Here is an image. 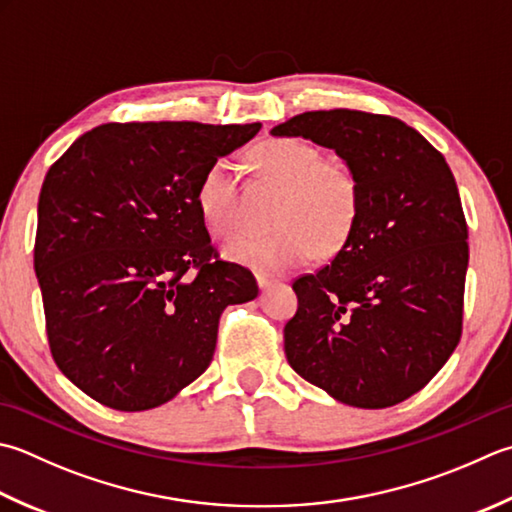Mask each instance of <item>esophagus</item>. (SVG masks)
Masks as SVG:
<instances>
[{
  "label": "esophagus",
  "instance_id": "34e87169",
  "mask_svg": "<svg viewBox=\"0 0 512 512\" xmlns=\"http://www.w3.org/2000/svg\"><path fill=\"white\" fill-rule=\"evenodd\" d=\"M255 279H257V286H259V290H268L270 286H275L277 284V279L275 277H268V275H255Z\"/></svg>",
  "mask_w": 512,
  "mask_h": 512
}]
</instances>
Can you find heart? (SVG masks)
Listing matches in <instances>:
<instances>
[{"mask_svg": "<svg viewBox=\"0 0 512 512\" xmlns=\"http://www.w3.org/2000/svg\"><path fill=\"white\" fill-rule=\"evenodd\" d=\"M253 164L282 188L268 235H244L226 253L239 264L266 273H282L317 253L339 248L355 224L359 190L346 164L322 159L315 146L293 137H277L253 148ZM197 206L215 237H230L244 226L237 166L222 157L208 166L197 188Z\"/></svg>", "mask_w": 512, "mask_h": 512, "instance_id": "b5f03b06", "label": "heart"}]
</instances>
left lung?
Here are the masks:
<instances>
[{"mask_svg":"<svg viewBox=\"0 0 512 512\" xmlns=\"http://www.w3.org/2000/svg\"><path fill=\"white\" fill-rule=\"evenodd\" d=\"M270 135L333 150L359 190L342 250L295 279L288 364L346 406L404 402L462 337L468 228L444 155L402 119L348 108L295 115Z\"/></svg>","mask_w":512,"mask_h":512,"instance_id":"left-lung-1","label":"left lung"}]
</instances>
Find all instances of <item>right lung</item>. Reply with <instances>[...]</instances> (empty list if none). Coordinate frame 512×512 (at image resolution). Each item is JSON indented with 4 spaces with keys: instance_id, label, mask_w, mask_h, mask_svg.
<instances>
[{
    "instance_id": "obj_1",
    "label": "right lung",
    "mask_w": 512,
    "mask_h": 512,
    "mask_svg": "<svg viewBox=\"0 0 512 512\" xmlns=\"http://www.w3.org/2000/svg\"><path fill=\"white\" fill-rule=\"evenodd\" d=\"M259 128L102 124L50 166L35 239L48 344L95 402H170L208 368L224 308L257 297L250 270L217 259L197 188Z\"/></svg>"
}]
</instances>
